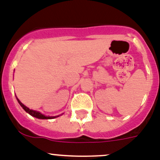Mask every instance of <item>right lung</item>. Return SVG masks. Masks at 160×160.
<instances>
[{"label": "right lung", "instance_id": "right-lung-1", "mask_svg": "<svg viewBox=\"0 0 160 160\" xmlns=\"http://www.w3.org/2000/svg\"><path fill=\"white\" fill-rule=\"evenodd\" d=\"M17 101H18V103H20V105H21V107L23 108V109H24V110L25 111V112H28V114L31 115L32 116H33V117L37 118V119H53V118L58 117V116H44V115L41 114V112H37V111L32 110V109H29V108H27L26 106H25V105H24L22 103H21V101H20L19 99H17Z\"/></svg>", "mask_w": 160, "mask_h": 160}]
</instances>
